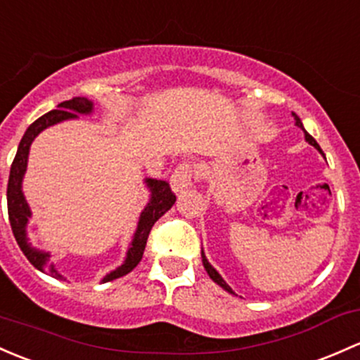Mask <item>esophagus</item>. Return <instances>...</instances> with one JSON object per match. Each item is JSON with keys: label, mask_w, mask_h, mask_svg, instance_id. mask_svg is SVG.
Wrapping results in <instances>:
<instances>
[{"label": "esophagus", "mask_w": 360, "mask_h": 360, "mask_svg": "<svg viewBox=\"0 0 360 360\" xmlns=\"http://www.w3.org/2000/svg\"><path fill=\"white\" fill-rule=\"evenodd\" d=\"M196 179V170L190 162H183V164H179L174 170V174L170 176V186H172V190L176 193L186 190L188 186H191L193 181Z\"/></svg>", "instance_id": "1"}]
</instances>
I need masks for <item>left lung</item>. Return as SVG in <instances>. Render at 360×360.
<instances>
[{
	"label": "left lung",
	"mask_w": 360,
	"mask_h": 360,
	"mask_svg": "<svg viewBox=\"0 0 360 360\" xmlns=\"http://www.w3.org/2000/svg\"><path fill=\"white\" fill-rule=\"evenodd\" d=\"M295 124H297V126H298V127H302V129H304V126H302L300 119H298V117H297V115H295ZM304 131H305V129H304ZM305 139H307V141H309V145L316 146V148H317V150H319V151H321V153H323V150H321V146H319V145H317V141H316V139H314V138H312V136H310V134H309V132H305ZM202 262H203V267H205V271H207V272H209V276H210V278H212V279H214V281H215V283H217V285H219V286H222V288H224L226 291H229V293H233V290H231V288H229V286H228V285H226V281H224V279H222V278H221V274H219V272H217V271H215V269H214V267H212V266H210V264H209V260H207V259H205V255H203V250H202Z\"/></svg>",
	"instance_id": "1"
}]
</instances>
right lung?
Masks as SVG:
<instances>
[{"instance_id":"right-lung-1","label":"right lung","mask_w":360,"mask_h":360,"mask_svg":"<svg viewBox=\"0 0 360 360\" xmlns=\"http://www.w3.org/2000/svg\"><path fill=\"white\" fill-rule=\"evenodd\" d=\"M93 110V103L86 98H72V100L62 101L58 105V110H51L44 113L43 117H39L37 120H34L32 124L25 131L24 138H22L20 145H18L17 155H15L13 162H11L10 169V177H8V188H6V202H8V219L11 224V231H13V236L17 240L18 247H20L24 255L27 257V260L32 264L36 269L46 272V274L53 276L56 279H62V276L55 271L53 264L50 262V255L44 252H39L29 243L27 234H25V224H27V219L30 217V210L27 202H25L24 195H22V177H24L25 167H27V155L30 143L34 141L37 134L41 131L46 129L48 126L60 122V120L67 119H75L77 113H89ZM146 184L151 190V200L146 205V209L143 210L141 217H139L138 231L134 234V240L127 252V259L119 269H115L110 274H107L103 278V283L113 281L117 278H122L127 272H131L141 260L143 252H145L146 241H148L150 231L153 228L155 222L162 217V215L167 212L170 207L176 202V195L170 190L167 181L162 179H146Z\"/></svg>"}]
</instances>
